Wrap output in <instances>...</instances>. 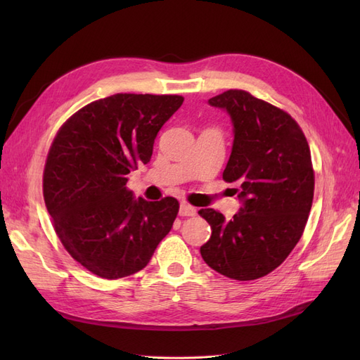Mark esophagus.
I'll list each match as a JSON object with an SVG mask.
<instances>
[{"instance_id": "esophagus-1", "label": "esophagus", "mask_w": 360, "mask_h": 360, "mask_svg": "<svg viewBox=\"0 0 360 360\" xmlns=\"http://www.w3.org/2000/svg\"><path fill=\"white\" fill-rule=\"evenodd\" d=\"M180 216H195L197 214V209L195 207L186 204V202H181L180 204Z\"/></svg>"}]
</instances>
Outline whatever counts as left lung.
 I'll return each mask as SVG.
<instances>
[{"label":"left lung","instance_id":"8db88e82","mask_svg":"<svg viewBox=\"0 0 360 360\" xmlns=\"http://www.w3.org/2000/svg\"><path fill=\"white\" fill-rule=\"evenodd\" d=\"M233 123V150L222 177L242 207L233 219L213 209L198 213L212 236L201 257L217 274L237 281L266 276L297 245L314 198L308 141L290 114L243 90L209 99Z\"/></svg>","mask_w":360,"mask_h":360}]
</instances>
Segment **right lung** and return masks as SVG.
<instances>
[{"mask_svg": "<svg viewBox=\"0 0 360 360\" xmlns=\"http://www.w3.org/2000/svg\"><path fill=\"white\" fill-rule=\"evenodd\" d=\"M183 101L118 93L81 108L53 138L43 198L63 246L91 274H136L171 231L179 201L135 198L126 184L130 171L150 162L158 132Z\"/></svg>", "mask_w": 360, "mask_h": 360, "instance_id": "right-lung-1", "label": "right lung"}]
</instances>
